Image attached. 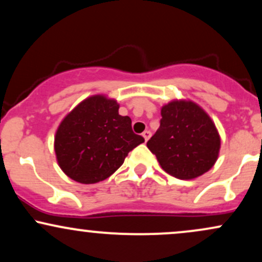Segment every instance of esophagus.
Returning a JSON list of instances; mask_svg holds the SVG:
<instances>
[{
  "label": "esophagus",
  "mask_w": 262,
  "mask_h": 262,
  "mask_svg": "<svg viewBox=\"0 0 262 262\" xmlns=\"http://www.w3.org/2000/svg\"><path fill=\"white\" fill-rule=\"evenodd\" d=\"M150 137H151V133H150L149 130H145L143 133V138H144V139H145V141H148L150 139Z\"/></svg>",
  "instance_id": "obj_1"
}]
</instances>
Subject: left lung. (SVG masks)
Returning <instances> with one entry per match:
<instances>
[{
  "label": "left lung",
  "instance_id": "left-lung-1",
  "mask_svg": "<svg viewBox=\"0 0 262 262\" xmlns=\"http://www.w3.org/2000/svg\"><path fill=\"white\" fill-rule=\"evenodd\" d=\"M161 121L146 146L165 172L193 180L214 166L221 135L209 114L191 100H172L161 107Z\"/></svg>",
  "mask_w": 262,
  "mask_h": 262
}]
</instances>
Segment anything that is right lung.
<instances>
[{"mask_svg":"<svg viewBox=\"0 0 262 262\" xmlns=\"http://www.w3.org/2000/svg\"><path fill=\"white\" fill-rule=\"evenodd\" d=\"M106 95L90 96L73 108L54 137L60 169L74 181L97 183L116 172L144 138L132 130V119Z\"/></svg>","mask_w":262,"mask_h":262,"instance_id":"1","label":"right lung"}]
</instances>
